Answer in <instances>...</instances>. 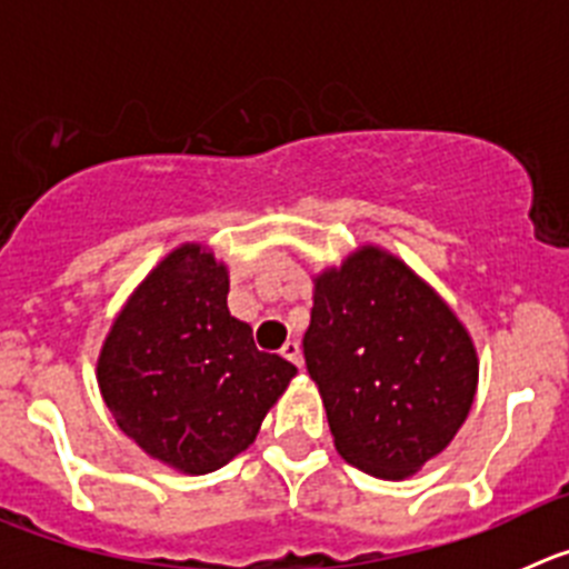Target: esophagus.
I'll return each instance as SVG.
<instances>
[{
  "label": "esophagus",
  "instance_id": "esophagus-1",
  "mask_svg": "<svg viewBox=\"0 0 569 569\" xmlns=\"http://www.w3.org/2000/svg\"><path fill=\"white\" fill-rule=\"evenodd\" d=\"M281 356H284V359H288V361H293L296 367H301V347H299V341H296V339L284 341V347H281Z\"/></svg>",
  "mask_w": 569,
  "mask_h": 569
}]
</instances>
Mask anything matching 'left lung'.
I'll return each mask as SVG.
<instances>
[{"mask_svg": "<svg viewBox=\"0 0 569 569\" xmlns=\"http://www.w3.org/2000/svg\"><path fill=\"white\" fill-rule=\"evenodd\" d=\"M305 361L341 459L379 479H405L441 453L479 381L453 310L376 248L316 279Z\"/></svg>", "mask_w": 569, "mask_h": 569, "instance_id": "left-lung-1", "label": "left lung"}]
</instances>
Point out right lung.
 <instances>
[{"label":"right lung","mask_w":569,"mask_h":569,"mask_svg":"<svg viewBox=\"0 0 569 569\" xmlns=\"http://www.w3.org/2000/svg\"><path fill=\"white\" fill-rule=\"evenodd\" d=\"M296 367L228 310V273L184 244L139 284L99 356L116 425L176 470H219L248 450Z\"/></svg>","instance_id":"obj_1"}]
</instances>
